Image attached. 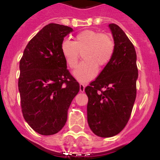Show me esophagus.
<instances>
[{
	"label": "esophagus",
	"instance_id": "esophagus-1",
	"mask_svg": "<svg viewBox=\"0 0 160 160\" xmlns=\"http://www.w3.org/2000/svg\"><path fill=\"white\" fill-rule=\"evenodd\" d=\"M84 88H85V85L83 84V83H80V92H84Z\"/></svg>",
	"mask_w": 160,
	"mask_h": 160
}]
</instances>
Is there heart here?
<instances>
[{
  "label": "heart",
  "mask_w": 160,
  "mask_h": 160,
  "mask_svg": "<svg viewBox=\"0 0 160 160\" xmlns=\"http://www.w3.org/2000/svg\"><path fill=\"white\" fill-rule=\"evenodd\" d=\"M61 52L70 68L77 67L80 53L83 62L73 72V76L80 82L86 83L98 73V66L103 68L109 64L114 52V40L107 34L93 30L78 33L74 40L65 39L61 44Z\"/></svg>",
  "instance_id": "1"
}]
</instances>
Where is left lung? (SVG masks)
I'll return each mask as SVG.
<instances>
[{
  "mask_svg": "<svg viewBox=\"0 0 160 160\" xmlns=\"http://www.w3.org/2000/svg\"><path fill=\"white\" fill-rule=\"evenodd\" d=\"M114 41L110 62L86 87L88 122L95 135L111 137L127 124L137 95V53L130 40L114 23L109 24Z\"/></svg>",
  "mask_w": 160,
  "mask_h": 160,
  "instance_id": "obj_1",
  "label": "left lung"
}]
</instances>
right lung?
<instances>
[{
  "mask_svg": "<svg viewBox=\"0 0 160 160\" xmlns=\"http://www.w3.org/2000/svg\"><path fill=\"white\" fill-rule=\"evenodd\" d=\"M72 31L58 23L46 25L28 42L19 62L23 116L41 135H53L64 127L70 104L80 90L61 52L64 38Z\"/></svg>",
  "mask_w": 160,
  "mask_h": 160,
  "instance_id": "1",
  "label": "right lung"
}]
</instances>
